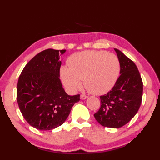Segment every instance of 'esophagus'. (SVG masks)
Here are the masks:
<instances>
[{"mask_svg": "<svg viewBox=\"0 0 160 160\" xmlns=\"http://www.w3.org/2000/svg\"><path fill=\"white\" fill-rule=\"evenodd\" d=\"M87 98H88V96H86V95H80V99L81 100H85V99H87Z\"/></svg>", "mask_w": 160, "mask_h": 160, "instance_id": "34e87169", "label": "esophagus"}]
</instances>
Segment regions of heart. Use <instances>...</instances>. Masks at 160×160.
<instances>
[{"instance_id": "obj_1", "label": "heart", "mask_w": 160, "mask_h": 160, "mask_svg": "<svg viewBox=\"0 0 160 160\" xmlns=\"http://www.w3.org/2000/svg\"><path fill=\"white\" fill-rule=\"evenodd\" d=\"M68 65L60 69L64 86L75 91L83 80L84 87L95 95L109 91L116 82L120 71L118 57L104 51L88 50L73 53L68 59Z\"/></svg>"}]
</instances>
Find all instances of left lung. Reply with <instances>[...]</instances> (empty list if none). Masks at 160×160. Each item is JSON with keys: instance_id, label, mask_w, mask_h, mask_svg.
<instances>
[{"instance_id": "1", "label": "left lung", "mask_w": 160, "mask_h": 160, "mask_svg": "<svg viewBox=\"0 0 160 160\" xmlns=\"http://www.w3.org/2000/svg\"><path fill=\"white\" fill-rule=\"evenodd\" d=\"M120 64V76L112 89L100 96L101 107L94 114L105 127L120 128L133 118L140 107L143 83L137 66L120 50L114 49Z\"/></svg>"}]
</instances>
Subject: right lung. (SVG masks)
I'll use <instances>...</instances> for the list:
<instances>
[{
  "instance_id": "add662e5",
  "label": "right lung",
  "mask_w": 160,
  "mask_h": 160,
  "mask_svg": "<svg viewBox=\"0 0 160 160\" xmlns=\"http://www.w3.org/2000/svg\"><path fill=\"white\" fill-rule=\"evenodd\" d=\"M66 50L47 49L37 54L24 67L17 84L16 98L25 120L38 130L62 125L80 95L69 96L60 80V55Z\"/></svg>"
}]
</instances>
